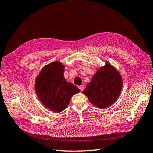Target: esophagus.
<instances>
[{
    "label": "esophagus",
    "mask_w": 153,
    "mask_h": 153,
    "mask_svg": "<svg viewBox=\"0 0 153 153\" xmlns=\"http://www.w3.org/2000/svg\"><path fill=\"white\" fill-rule=\"evenodd\" d=\"M79 88L80 90V91H83L84 89H85V86L81 85V86H79Z\"/></svg>",
    "instance_id": "esophagus-1"
}]
</instances>
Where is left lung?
<instances>
[{
  "label": "left lung",
  "instance_id": "left-lung-1",
  "mask_svg": "<svg viewBox=\"0 0 153 153\" xmlns=\"http://www.w3.org/2000/svg\"><path fill=\"white\" fill-rule=\"evenodd\" d=\"M122 87V79L110 64L100 68L83 93L90 102L99 108H105L116 101Z\"/></svg>",
  "mask_w": 153,
  "mask_h": 153
}]
</instances>
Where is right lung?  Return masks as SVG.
Segmentation results:
<instances>
[{
  "instance_id": "add662e5",
  "label": "right lung",
  "mask_w": 153,
  "mask_h": 153,
  "mask_svg": "<svg viewBox=\"0 0 153 153\" xmlns=\"http://www.w3.org/2000/svg\"><path fill=\"white\" fill-rule=\"evenodd\" d=\"M63 73V65L55 61L43 68L36 80L35 89L40 101L55 112L65 110L73 95L80 92L73 84L67 82Z\"/></svg>"
}]
</instances>
